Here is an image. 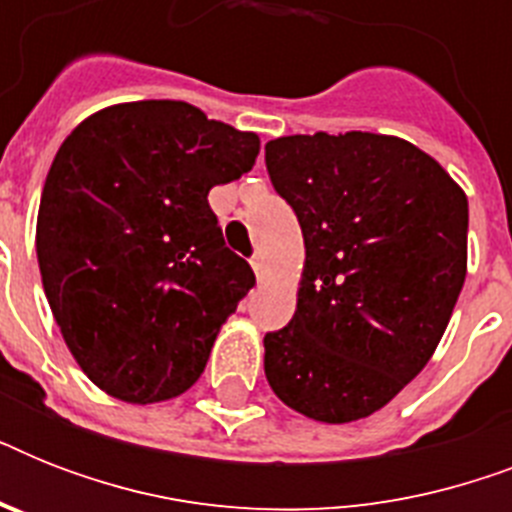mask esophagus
<instances>
[{"mask_svg": "<svg viewBox=\"0 0 512 512\" xmlns=\"http://www.w3.org/2000/svg\"><path fill=\"white\" fill-rule=\"evenodd\" d=\"M252 271H255V276L257 279H263V273H265V265H263V260H260V257H252Z\"/></svg>", "mask_w": 512, "mask_h": 512, "instance_id": "34e87169", "label": "esophagus"}]
</instances>
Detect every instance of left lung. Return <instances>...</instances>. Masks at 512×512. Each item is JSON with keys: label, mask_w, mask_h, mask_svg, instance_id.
Here are the masks:
<instances>
[{"label": "left lung", "mask_w": 512, "mask_h": 512, "mask_svg": "<svg viewBox=\"0 0 512 512\" xmlns=\"http://www.w3.org/2000/svg\"><path fill=\"white\" fill-rule=\"evenodd\" d=\"M265 167L303 228L297 311L265 335V377L295 412L353 422L428 364L468 271V199L412 143L289 135Z\"/></svg>", "instance_id": "1"}]
</instances>
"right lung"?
<instances>
[{
	"label": "right lung",
	"mask_w": 512,
	"mask_h": 512,
	"mask_svg": "<svg viewBox=\"0 0 512 512\" xmlns=\"http://www.w3.org/2000/svg\"><path fill=\"white\" fill-rule=\"evenodd\" d=\"M255 132L183 100L103 108L76 127L44 180L36 257L76 364L130 404L199 380L255 273L225 247L212 185L252 170Z\"/></svg>",
	"instance_id": "obj_1"
}]
</instances>
